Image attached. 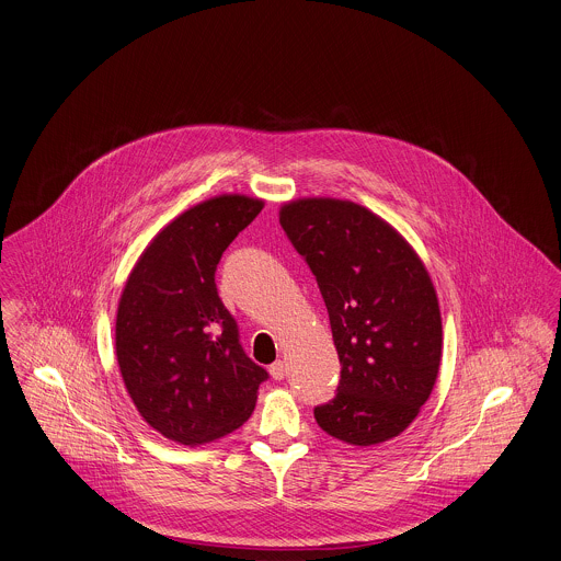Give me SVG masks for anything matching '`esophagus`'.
<instances>
[{
	"mask_svg": "<svg viewBox=\"0 0 561 561\" xmlns=\"http://www.w3.org/2000/svg\"><path fill=\"white\" fill-rule=\"evenodd\" d=\"M268 374H271L275 380H282V378L286 376V364H284V362H275V364L268 368Z\"/></svg>",
	"mask_w": 561,
	"mask_h": 561,
	"instance_id": "obj_1",
	"label": "esophagus"
}]
</instances>
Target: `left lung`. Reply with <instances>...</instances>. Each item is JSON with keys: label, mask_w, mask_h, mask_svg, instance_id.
<instances>
[{"label": "left lung", "mask_w": 561, "mask_h": 561, "mask_svg": "<svg viewBox=\"0 0 561 561\" xmlns=\"http://www.w3.org/2000/svg\"><path fill=\"white\" fill-rule=\"evenodd\" d=\"M279 224L316 275L342 364L335 398L313 409L318 426L359 447L404 433L433 393L443 351L422 257L351 199L286 202Z\"/></svg>", "instance_id": "left-lung-1"}]
</instances>
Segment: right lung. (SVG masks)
I'll use <instances>...</instances> for the list:
<instances>
[{
    "instance_id": "obj_1",
    "label": "right lung",
    "mask_w": 561,
    "mask_h": 561,
    "mask_svg": "<svg viewBox=\"0 0 561 561\" xmlns=\"http://www.w3.org/2000/svg\"><path fill=\"white\" fill-rule=\"evenodd\" d=\"M262 206L241 193L191 206L141 251L121 295L116 357L126 391L150 428L181 445L243 426L268 378L239 344L215 284L221 253Z\"/></svg>"
}]
</instances>
